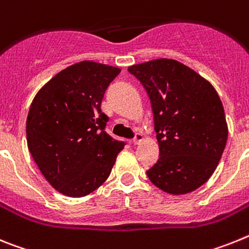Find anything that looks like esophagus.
Here are the masks:
<instances>
[{
  "label": "esophagus",
  "instance_id": "1",
  "mask_svg": "<svg viewBox=\"0 0 249 249\" xmlns=\"http://www.w3.org/2000/svg\"><path fill=\"white\" fill-rule=\"evenodd\" d=\"M142 139H144V137H142V133H137V134H135V137H134L133 142H134V144H135V145H138V144H139V142H142Z\"/></svg>",
  "mask_w": 249,
  "mask_h": 249
}]
</instances>
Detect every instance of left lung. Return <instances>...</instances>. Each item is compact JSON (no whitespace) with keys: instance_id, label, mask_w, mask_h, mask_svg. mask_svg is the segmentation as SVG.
Returning a JSON list of instances; mask_svg holds the SVG:
<instances>
[{"instance_id":"1","label":"left lung","mask_w":249,"mask_h":249,"mask_svg":"<svg viewBox=\"0 0 249 249\" xmlns=\"http://www.w3.org/2000/svg\"><path fill=\"white\" fill-rule=\"evenodd\" d=\"M150 99L159 159L146 172L166 193H190L214 173L228 138L219 96L209 81L172 59L129 66Z\"/></svg>"}]
</instances>
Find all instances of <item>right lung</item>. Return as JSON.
<instances>
[{
    "label": "right lung",
    "instance_id": "right-lung-1",
    "mask_svg": "<svg viewBox=\"0 0 249 249\" xmlns=\"http://www.w3.org/2000/svg\"><path fill=\"white\" fill-rule=\"evenodd\" d=\"M120 69L94 61L71 65L36 94L26 122L27 146L42 176L65 196H85L110 176L125 142L105 131L101 111Z\"/></svg>",
    "mask_w": 249,
    "mask_h": 249
}]
</instances>
